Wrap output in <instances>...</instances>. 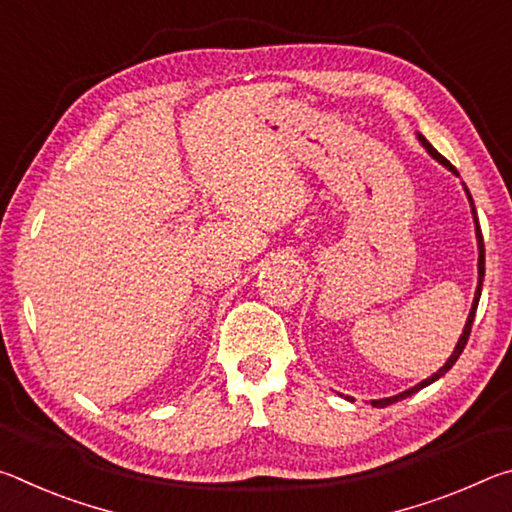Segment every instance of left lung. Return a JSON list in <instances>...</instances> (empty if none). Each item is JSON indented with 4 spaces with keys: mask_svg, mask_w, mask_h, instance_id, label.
<instances>
[{
    "mask_svg": "<svg viewBox=\"0 0 512 512\" xmlns=\"http://www.w3.org/2000/svg\"><path fill=\"white\" fill-rule=\"evenodd\" d=\"M418 142L424 146V149H427V153L431 155L433 160L436 162H440L443 164L445 169H449L454 173V176H458V171H456V167L452 162H449L447 158H443V155H440L436 149H433V146L424 140V135H420L418 133ZM463 189H465V194H467V201H470V207H472V219H474V235H476V246H479V262H476V266H479V282H476V291H474V300H472V309H470V314H467V320H465V327H463V334H461V339H458V343H456V348H454V352L449 354V359L445 361V366L440 368V370H436L433 372L431 377H427V379H422L420 384H415L413 388H406V391H402V393H397V395H393V397H381V400H370V404L372 406H377V409H384V406H388V404H393V402H400V400H404V397H411L413 393H418V391H422L424 386H429V384H433V381H438L440 377H445V372H449L452 370V366L454 363L458 361V357H461V352L465 350V345H467V339H470V332H472V323H474V314H476V307H479V298H481V287H483V275H485V248H483V235H481V225H479V219H476V207H474V201H472V194H470V189L465 187V183H463ZM350 402H354V397H348Z\"/></svg>",
    "mask_w": 512,
    "mask_h": 512,
    "instance_id": "8db88e82",
    "label": "left lung"
}]
</instances>
